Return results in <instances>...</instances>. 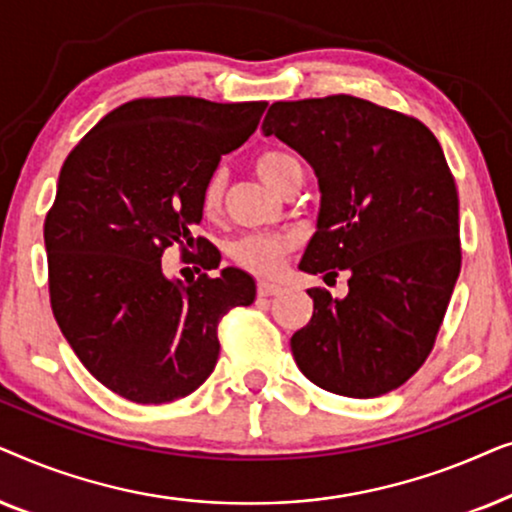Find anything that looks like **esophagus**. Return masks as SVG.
Returning a JSON list of instances; mask_svg holds the SVG:
<instances>
[{"label":"esophagus","instance_id":"34e87169","mask_svg":"<svg viewBox=\"0 0 512 512\" xmlns=\"http://www.w3.org/2000/svg\"><path fill=\"white\" fill-rule=\"evenodd\" d=\"M279 291H282V286H279V284H272V282H258V296H261V298L277 296Z\"/></svg>","mask_w":512,"mask_h":512}]
</instances>
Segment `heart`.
I'll return each instance as SVG.
<instances>
[{"mask_svg":"<svg viewBox=\"0 0 512 512\" xmlns=\"http://www.w3.org/2000/svg\"><path fill=\"white\" fill-rule=\"evenodd\" d=\"M254 167L265 184L275 188V191L282 193L286 184L298 174H303L300 170V163L289 153L284 151H261L254 160ZM226 170L223 167H216V170L209 172V177L205 179V186H202L200 193V205L202 212L207 216H216L221 212L223 205V193H226ZM293 247V240L289 235H247L235 240L228 247V254L233 261L240 265V268L254 272V275H275V272L282 268L284 256L289 254Z\"/></svg>","mask_w":512,"mask_h":512,"instance_id":"obj_1","label":"heart"}]
</instances>
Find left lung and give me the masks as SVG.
Listing matches in <instances>:
<instances>
[{"instance_id": "8db88e82", "label": "left lung", "mask_w": 512, "mask_h": 512, "mask_svg": "<svg viewBox=\"0 0 512 512\" xmlns=\"http://www.w3.org/2000/svg\"><path fill=\"white\" fill-rule=\"evenodd\" d=\"M261 130L298 151L319 181L317 233L298 268L349 272L345 298L307 289L314 312L293 333V359L333 394H389L431 354L461 270L445 153L417 118L352 95L275 102Z\"/></svg>"}]
</instances>
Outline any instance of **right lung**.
Returning a JSON list of instances; mask_svg holds the SVG:
<instances>
[{"label": "right lung", "instance_id": "1", "mask_svg": "<svg viewBox=\"0 0 512 512\" xmlns=\"http://www.w3.org/2000/svg\"><path fill=\"white\" fill-rule=\"evenodd\" d=\"M265 107L184 95L132 100L62 165L44 223L55 321L88 373L132 403L193 394L219 359L223 314L254 303V277L240 268L184 284L165 275L160 258L198 244L191 261L219 268L221 256L193 237L200 193L223 153L254 135Z\"/></svg>", "mask_w": 512, "mask_h": 512}]
</instances>
